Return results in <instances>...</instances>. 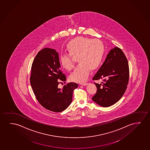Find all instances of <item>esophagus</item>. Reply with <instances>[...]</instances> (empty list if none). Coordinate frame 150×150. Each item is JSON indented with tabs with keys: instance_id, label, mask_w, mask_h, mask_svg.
<instances>
[{
	"instance_id": "esophagus-1",
	"label": "esophagus",
	"mask_w": 150,
	"mask_h": 150,
	"mask_svg": "<svg viewBox=\"0 0 150 150\" xmlns=\"http://www.w3.org/2000/svg\"><path fill=\"white\" fill-rule=\"evenodd\" d=\"M87 84H88V83H83L81 84V85L83 86H86Z\"/></svg>"
}]
</instances>
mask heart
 I'll return each mask as SVG.
<instances>
[{
  "label": "heart",
  "mask_w": 150,
  "mask_h": 150,
  "mask_svg": "<svg viewBox=\"0 0 150 150\" xmlns=\"http://www.w3.org/2000/svg\"><path fill=\"white\" fill-rule=\"evenodd\" d=\"M66 49L68 53L59 55V62L63 67L70 70L74 66L71 57H77L76 61L79 64L70 76V79L76 82L86 81L91 69H96L100 65L105 53V47L102 41L82 36L70 40Z\"/></svg>",
  "instance_id": "obj_1"
}]
</instances>
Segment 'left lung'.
<instances>
[{"mask_svg":"<svg viewBox=\"0 0 150 150\" xmlns=\"http://www.w3.org/2000/svg\"><path fill=\"white\" fill-rule=\"evenodd\" d=\"M129 66L127 57L118 47L110 50L105 61L93 77L97 93L92 99L101 106L106 108L116 103L125 93L129 80Z\"/></svg>","mask_w":150,"mask_h":150,"instance_id":"left-lung-1","label":"left lung"}]
</instances>
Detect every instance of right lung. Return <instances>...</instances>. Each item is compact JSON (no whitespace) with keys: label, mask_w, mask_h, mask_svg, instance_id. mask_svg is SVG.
<instances>
[{"label":"right lung","mask_w":150,"mask_h":150,"mask_svg":"<svg viewBox=\"0 0 150 150\" xmlns=\"http://www.w3.org/2000/svg\"><path fill=\"white\" fill-rule=\"evenodd\" d=\"M30 84L41 105L52 112H59L71 104L76 83H68L59 88L60 81L66 77L61 70L59 54L54 49L45 48L38 52L31 67Z\"/></svg>","instance_id":"1"}]
</instances>
